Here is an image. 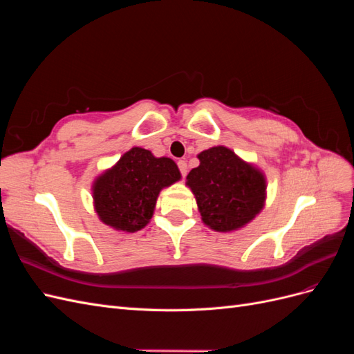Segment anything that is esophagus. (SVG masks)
Returning a JSON list of instances; mask_svg holds the SVG:
<instances>
[{
  "instance_id": "34e87169",
  "label": "esophagus",
  "mask_w": 354,
  "mask_h": 354,
  "mask_svg": "<svg viewBox=\"0 0 354 354\" xmlns=\"http://www.w3.org/2000/svg\"><path fill=\"white\" fill-rule=\"evenodd\" d=\"M177 165H178V169H180V173H181V176L183 177H186V174H187V164H186V160H183V159H180L178 162H177Z\"/></svg>"
}]
</instances>
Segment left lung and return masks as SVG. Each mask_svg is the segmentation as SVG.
Segmentation results:
<instances>
[{
  "instance_id": "obj_1",
  "label": "left lung",
  "mask_w": 354,
  "mask_h": 354,
  "mask_svg": "<svg viewBox=\"0 0 354 354\" xmlns=\"http://www.w3.org/2000/svg\"><path fill=\"white\" fill-rule=\"evenodd\" d=\"M199 167L186 177L202 221L216 232H232L255 218L264 207L266 177L224 146L198 155Z\"/></svg>"
}]
</instances>
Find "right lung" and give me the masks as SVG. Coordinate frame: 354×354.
Listing matches in <instances>:
<instances>
[{"mask_svg":"<svg viewBox=\"0 0 354 354\" xmlns=\"http://www.w3.org/2000/svg\"><path fill=\"white\" fill-rule=\"evenodd\" d=\"M180 178L171 158L133 147L94 180V209L106 226L134 233L151 221L159 192Z\"/></svg>","mask_w":354,"mask_h":354,"instance_id":"obj_1","label":"right lung"}]
</instances>
